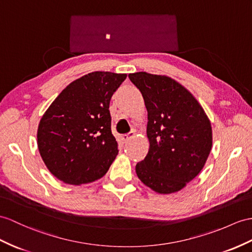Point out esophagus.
Returning <instances> with one entry per match:
<instances>
[{"label": "esophagus", "instance_id": "obj_1", "mask_svg": "<svg viewBox=\"0 0 252 252\" xmlns=\"http://www.w3.org/2000/svg\"><path fill=\"white\" fill-rule=\"evenodd\" d=\"M134 136V131H130L129 133H126V134H123V136L121 137L122 138V141L123 142H127L128 140H129L131 137H133Z\"/></svg>", "mask_w": 252, "mask_h": 252}]
</instances>
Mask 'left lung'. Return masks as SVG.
Listing matches in <instances>:
<instances>
[{"mask_svg": "<svg viewBox=\"0 0 252 252\" xmlns=\"http://www.w3.org/2000/svg\"><path fill=\"white\" fill-rule=\"evenodd\" d=\"M147 109L150 150L136 165L144 185L159 193L183 189L203 169L212 149V126L189 91L167 76L129 73Z\"/></svg>", "mask_w": 252, "mask_h": 252, "instance_id": "8db88e82", "label": "left lung"}]
</instances>
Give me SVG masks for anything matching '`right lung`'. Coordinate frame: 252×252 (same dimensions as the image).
I'll list each match as a JSON object with an SVG mask.
<instances>
[{
	"label": "right lung",
	"mask_w": 252,
	"mask_h": 252,
	"mask_svg": "<svg viewBox=\"0 0 252 252\" xmlns=\"http://www.w3.org/2000/svg\"><path fill=\"white\" fill-rule=\"evenodd\" d=\"M126 77L109 71L88 73L67 85L42 115L38 150L60 181L81 185L107 173L119 153L110 100Z\"/></svg>",
	"instance_id": "add662e5"
}]
</instances>
